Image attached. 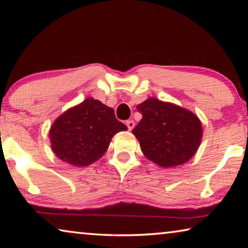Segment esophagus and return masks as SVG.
<instances>
[{
	"mask_svg": "<svg viewBox=\"0 0 248 248\" xmlns=\"http://www.w3.org/2000/svg\"><path fill=\"white\" fill-rule=\"evenodd\" d=\"M127 124L129 131H131V130L134 128V121L133 120H128L127 124Z\"/></svg>",
	"mask_w": 248,
	"mask_h": 248,
	"instance_id": "34e87169",
	"label": "esophagus"
}]
</instances>
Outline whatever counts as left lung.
I'll return each instance as SVG.
<instances>
[{
    "instance_id": "obj_1",
    "label": "left lung",
    "mask_w": 248,
    "mask_h": 248,
    "mask_svg": "<svg viewBox=\"0 0 248 248\" xmlns=\"http://www.w3.org/2000/svg\"><path fill=\"white\" fill-rule=\"evenodd\" d=\"M142 119L132 130L142 153L155 164L170 169L194 156L202 139V124L194 112L150 97L138 105Z\"/></svg>"
}]
</instances>
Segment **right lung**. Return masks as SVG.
I'll return each mask as SVG.
<instances>
[{
  "label": "right lung",
  "instance_id": "obj_1",
  "mask_svg": "<svg viewBox=\"0 0 248 248\" xmlns=\"http://www.w3.org/2000/svg\"><path fill=\"white\" fill-rule=\"evenodd\" d=\"M127 129L116 119L114 109L89 97L54 120L49 138L57 157L70 165L84 167L102 157L112 137Z\"/></svg>",
  "mask_w": 248,
  "mask_h": 248
}]
</instances>
